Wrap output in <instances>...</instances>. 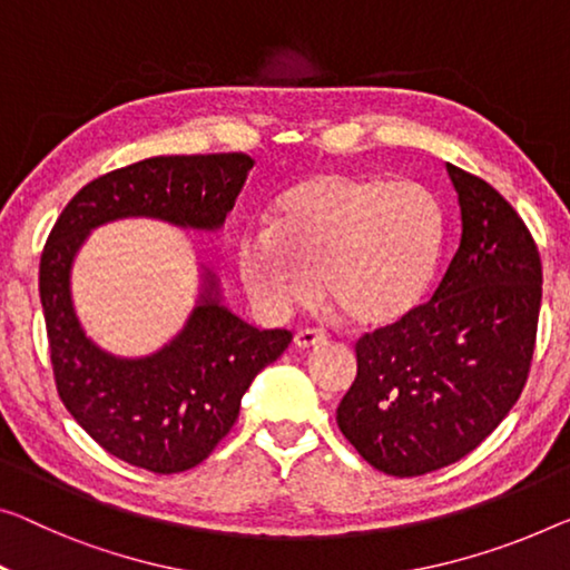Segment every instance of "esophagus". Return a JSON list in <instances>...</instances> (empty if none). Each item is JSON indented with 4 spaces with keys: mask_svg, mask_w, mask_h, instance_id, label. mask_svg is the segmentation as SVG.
Wrapping results in <instances>:
<instances>
[{
    "mask_svg": "<svg viewBox=\"0 0 570 570\" xmlns=\"http://www.w3.org/2000/svg\"><path fill=\"white\" fill-rule=\"evenodd\" d=\"M325 340H327V335L320 333V330H299V333L294 335V345L299 347V351H307V347L325 343Z\"/></svg>",
    "mask_w": 570,
    "mask_h": 570,
    "instance_id": "esophagus-1",
    "label": "esophagus"
}]
</instances>
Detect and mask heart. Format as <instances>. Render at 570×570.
<instances>
[{"label":"heart","mask_w":570,"mask_h":570,"mask_svg":"<svg viewBox=\"0 0 570 570\" xmlns=\"http://www.w3.org/2000/svg\"><path fill=\"white\" fill-rule=\"evenodd\" d=\"M445 248V209L420 181L317 171L276 197L268 225L235 243L253 304L284 317L320 284L358 327H384L422 302Z\"/></svg>","instance_id":"heart-1"}]
</instances>
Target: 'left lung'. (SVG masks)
Returning <instances> with one entry per match:
<instances>
[{
    "label": "left lung",
    "mask_w": 570,
    "mask_h": 570,
    "mask_svg": "<svg viewBox=\"0 0 570 570\" xmlns=\"http://www.w3.org/2000/svg\"><path fill=\"white\" fill-rule=\"evenodd\" d=\"M461 243L430 302L355 343L337 428L363 461L422 475L479 448L517 404L534 353L542 263L494 186L448 164Z\"/></svg>",
    "instance_id": "left-lung-1"
}]
</instances>
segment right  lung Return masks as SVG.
<instances>
[{
  "mask_svg": "<svg viewBox=\"0 0 570 570\" xmlns=\"http://www.w3.org/2000/svg\"><path fill=\"white\" fill-rule=\"evenodd\" d=\"M253 164L245 153H212L117 168L66 204L42 248L40 302L58 396L107 453L138 469L181 473L199 465L233 430L243 394L286 351L292 333L243 322L204 271L181 333L146 358H120L91 343L76 317L73 258L95 227L125 217L219 230Z\"/></svg>",
  "mask_w": 570,
  "mask_h": 570,
  "instance_id": "right-lung-1",
  "label": "right lung"
}]
</instances>
